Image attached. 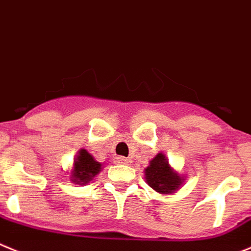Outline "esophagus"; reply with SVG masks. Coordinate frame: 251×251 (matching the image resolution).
I'll use <instances>...</instances> for the list:
<instances>
[{
	"mask_svg": "<svg viewBox=\"0 0 251 251\" xmlns=\"http://www.w3.org/2000/svg\"><path fill=\"white\" fill-rule=\"evenodd\" d=\"M116 162L118 163H120V165H130L131 163V160H128V158H126V157H118L116 158Z\"/></svg>",
	"mask_w": 251,
	"mask_h": 251,
	"instance_id": "1",
	"label": "esophagus"
}]
</instances>
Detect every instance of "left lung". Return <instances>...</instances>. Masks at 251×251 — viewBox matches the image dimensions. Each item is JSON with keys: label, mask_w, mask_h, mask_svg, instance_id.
Listing matches in <instances>:
<instances>
[{"label": "left lung", "mask_w": 251, "mask_h": 251, "mask_svg": "<svg viewBox=\"0 0 251 251\" xmlns=\"http://www.w3.org/2000/svg\"><path fill=\"white\" fill-rule=\"evenodd\" d=\"M145 178L152 189L162 194L173 193L183 182L181 176L171 167L163 153H157L153 160L150 161V166L145 170Z\"/></svg>", "instance_id": "8db88e82"}]
</instances>
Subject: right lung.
<instances>
[{
    "label": "right lung",
    "mask_w": 251,
    "mask_h": 251,
    "mask_svg": "<svg viewBox=\"0 0 251 251\" xmlns=\"http://www.w3.org/2000/svg\"><path fill=\"white\" fill-rule=\"evenodd\" d=\"M101 171V163L95 161V158L89 153L86 150H79L74 160V167H73L72 179L73 183L75 184H86Z\"/></svg>",
    "instance_id": "add662e5"
}]
</instances>
